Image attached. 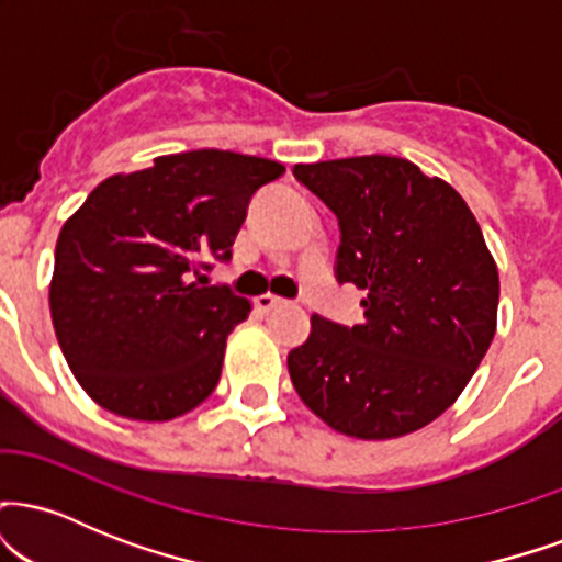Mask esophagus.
<instances>
[{
  "label": "esophagus",
  "mask_w": 562,
  "mask_h": 562,
  "mask_svg": "<svg viewBox=\"0 0 562 562\" xmlns=\"http://www.w3.org/2000/svg\"><path fill=\"white\" fill-rule=\"evenodd\" d=\"M288 179H293V177H290V171H288Z\"/></svg>",
  "instance_id": "34e87169"
}]
</instances>
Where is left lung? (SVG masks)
Here are the masks:
<instances>
[{
    "instance_id": "obj_1",
    "label": "left lung",
    "mask_w": 562,
    "mask_h": 562,
    "mask_svg": "<svg viewBox=\"0 0 562 562\" xmlns=\"http://www.w3.org/2000/svg\"><path fill=\"white\" fill-rule=\"evenodd\" d=\"M282 173L277 160L190 150L89 192L57 237L49 312L92 402L166 423L214 393L227 335L254 306L211 263L229 259L254 192Z\"/></svg>"
}]
</instances>
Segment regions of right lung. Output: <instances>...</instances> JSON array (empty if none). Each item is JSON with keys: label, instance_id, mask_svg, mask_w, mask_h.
Instances as JSON below:
<instances>
[{"label": "right lung", "instance_id": "right-lung-1", "mask_svg": "<svg viewBox=\"0 0 562 562\" xmlns=\"http://www.w3.org/2000/svg\"><path fill=\"white\" fill-rule=\"evenodd\" d=\"M338 216V282L362 293L353 325L312 317L288 353L301 402L338 434L385 441L457 402L496 333L499 272L454 187L415 164L362 156L295 166Z\"/></svg>", "mask_w": 562, "mask_h": 562}]
</instances>
